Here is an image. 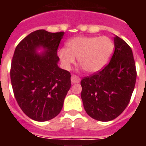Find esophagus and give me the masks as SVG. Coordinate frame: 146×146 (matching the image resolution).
<instances>
[{"instance_id": "obj_1", "label": "esophagus", "mask_w": 146, "mask_h": 146, "mask_svg": "<svg viewBox=\"0 0 146 146\" xmlns=\"http://www.w3.org/2000/svg\"><path fill=\"white\" fill-rule=\"evenodd\" d=\"M71 81L73 84H76V83H79L80 81V79L78 76H76V75H72L71 76Z\"/></svg>"}]
</instances>
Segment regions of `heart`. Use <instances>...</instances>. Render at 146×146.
<instances>
[{"mask_svg":"<svg viewBox=\"0 0 146 146\" xmlns=\"http://www.w3.org/2000/svg\"><path fill=\"white\" fill-rule=\"evenodd\" d=\"M113 48V40L108 36H76L67 42L66 49L62 48L58 54L67 70L76 62V58L86 72L93 73L104 68Z\"/></svg>","mask_w":146,"mask_h":146,"instance_id":"obj_1","label":"heart"}]
</instances>
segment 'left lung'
I'll list each match as a JSON object with an SVG mask.
<instances>
[{"label":"left lung","instance_id":"8db88e82","mask_svg":"<svg viewBox=\"0 0 146 146\" xmlns=\"http://www.w3.org/2000/svg\"><path fill=\"white\" fill-rule=\"evenodd\" d=\"M114 53L101 71L84 77L81 98L86 113L99 121H110L127 106L136 82L135 62L123 40L114 36Z\"/></svg>","mask_w":146,"mask_h":146}]
</instances>
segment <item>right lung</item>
<instances>
[{"label":"right lung","instance_id":"1","mask_svg":"<svg viewBox=\"0 0 146 146\" xmlns=\"http://www.w3.org/2000/svg\"><path fill=\"white\" fill-rule=\"evenodd\" d=\"M64 33L36 30L15 50L10 71L15 98L23 112L36 121L57 116L71 87L70 73L58 66V48ZM41 48L42 53H37Z\"/></svg>","mask_w":146,"mask_h":146}]
</instances>
